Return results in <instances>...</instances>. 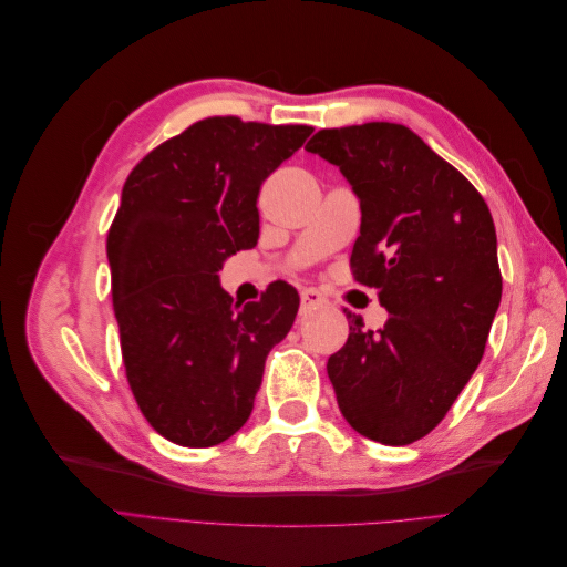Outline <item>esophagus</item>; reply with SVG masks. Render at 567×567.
I'll list each match as a JSON object with an SVG mask.
<instances>
[{
	"label": "esophagus",
	"mask_w": 567,
	"mask_h": 567,
	"mask_svg": "<svg viewBox=\"0 0 567 567\" xmlns=\"http://www.w3.org/2000/svg\"><path fill=\"white\" fill-rule=\"evenodd\" d=\"M329 305V300H326L319 290H315V288H305L302 293H300V312L302 315H310V312H315V310H321V307H326Z\"/></svg>",
	"instance_id": "1"
}]
</instances>
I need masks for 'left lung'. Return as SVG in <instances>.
<instances>
[{
  "label": "left lung",
  "mask_w": 567,
  "mask_h": 567,
  "mask_svg": "<svg viewBox=\"0 0 567 567\" xmlns=\"http://www.w3.org/2000/svg\"><path fill=\"white\" fill-rule=\"evenodd\" d=\"M310 153L340 167L362 208L354 281L379 290L388 321L329 357L342 416L359 435L402 447L447 416L485 352L502 300L485 198L419 134L394 123L319 130Z\"/></svg>",
  "instance_id": "obj_1"
}]
</instances>
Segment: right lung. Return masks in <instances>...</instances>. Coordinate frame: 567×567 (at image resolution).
<instances>
[{
  "label": "right lung",
  "mask_w": 567,
  "mask_h": 567,
  "mask_svg": "<svg viewBox=\"0 0 567 567\" xmlns=\"http://www.w3.org/2000/svg\"><path fill=\"white\" fill-rule=\"evenodd\" d=\"M312 127L205 117L130 173L109 229L113 312L127 383L165 440L213 447L241 427L265 359L300 296L271 284L244 307L219 286L229 255L257 244L262 182Z\"/></svg>",
  "instance_id": "1"
}]
</instances>
